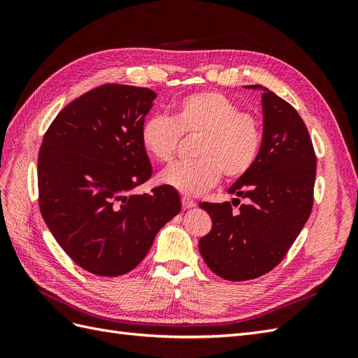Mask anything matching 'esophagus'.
Returning <instances> with one entry per match:
<instances>
[{"label": "esophagus", "instance_id": "34e87169", "mask_svg": "<svg viewBox=\"0 0 358 358\" xmlns=\"http://www.w3.org/2000/svg\"><path fill=\"white\" fill-rule=\"evenodd\" d=\"M194 206H196V203H194L191 199H188V197H182V208L183 209H191V208H194Z\"/></svg>", "mask_w": 358, "mask_h": 358}]
</instances>
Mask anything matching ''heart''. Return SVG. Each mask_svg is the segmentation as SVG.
Instances as JSON below:
<instances>
[{
  "label": "heart",
  "instance_id": "b5f03b06",
  "mask_svg": "<svg viewBox=\"0 0 358 358\" xmlns=\"http://www.w3.org/2000/svg\"><path fill=\"white\" fill-rule=\"evenodd\" d=\"M180 136H199L194 162L175 164L161 173L159 182L188 197H197L215 187L222 173L239 179L254 167L262 150L258 119L239 112L229 96L216 91H200L182 96L171 115L150 116L140 128L145 152L161 164L175 157Z\"/></svg>",
  "mask_w": 358,
  "mask_h": 358
}]
</instances>
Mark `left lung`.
<instances>
[{
	"instance_id": "obj_1",
	"label": "left lung",
	"mask_w": 358,
	"mask_h": 358,
	"mask_svg": "<svg viewBox=\"0 0 358 358\" xmlns=\"http://www.w3.org/2000/svg\"><path fill=\"white\" fill-rule=\"evenodd\" d=\"M263 142L258 159L229 188L230 201L200 203L212 218V230L199 242L204 263L227 280L255 279L280 263L306 224L317 175V157L294 107L262 85Z\"/></svg>"
}]
</instances>
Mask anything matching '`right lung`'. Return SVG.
Segmentation results:
<instances>
[{
    "mask_svg": "<svg viewBox=\"0 0 358 358\" xmlns=\"http://www.w3.org/2000/svg\"><path fill=\"white\" fill-rule=\"evenodd\" d=\"M157 94L101 85L53 119L38 154L41 216L73 262L99 276L142 263L157 233L180 212L176 189H133L152 175L140 128Z\"/></svg>",
    "mask_w": 358,
    "mask_h": 358,
    "instance_id": "1",
    "label": "right lung"
}]
</instances>
